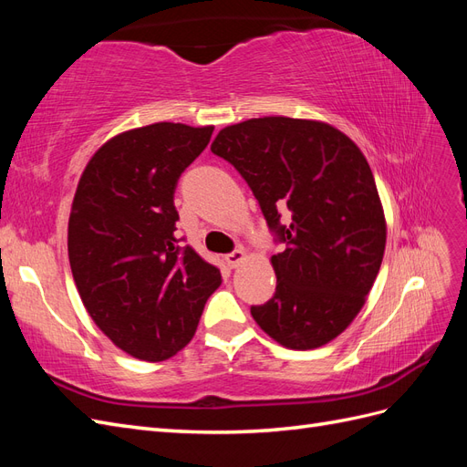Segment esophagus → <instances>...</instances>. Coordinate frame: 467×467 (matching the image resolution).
Returning a JSON list of instances; mask_svg holds the SVG:
<instances>
[{
  "mask_svg": "<svg viewBox=\"0 0 467 467\" xmlns=\"http://www.w3.org/2000/svg\"><path fill=\"white\" fill-rule=\"evenodd\" d=\"M244 259H245V251L244 249H234L232 253H228V255H225V263H228L230 268H235Z\"/></svg>",
  "mask_w": 467,
  "mask_h": 467,
  "instance_id": "obj_1",
  "label": "esophagus"
}]
</instances>
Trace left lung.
Instances as JSON below:
<instances>
[{
	"instance_id": "obj_1",
	"label": "left lung",
	"mask_w": 467,
	"mask_h": 467,
	"mask_svg": "<svg viewBox=\"0 0 467 467\" xmlns=\"http://www.w3.org/2000/svg\"><path fill=\"white\" fill-rule=\"evenodd\" d=\"M212 153L232 163L285 251L276 290L251 316L275 341L317 348L357 317L386 249L376 181L348 136L316 120L265 117L220 130Z\"/></svg>"
}]
</instances>
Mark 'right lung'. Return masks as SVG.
I'll list each match as a JSON object with an SVG mask.
<instances>
[{
	"instance_id": "right-lung-1",
	"label": "right lung",
	"mask_w": 467,
	"mask_h": 467,
	"mask_svg": "<svg viewBox=\"0 0 467 467\" xmlns=\"http://www.w3.org/2000/svg\"><path fill=\"white\" fill-rule=\"evenodd\" d=\"M214 126L158 122L99 148L67 223L69 266L81 302L112 343L160 362L185 347L220 268L175 235V189Z\"/></svg>"
}]
</instances>
